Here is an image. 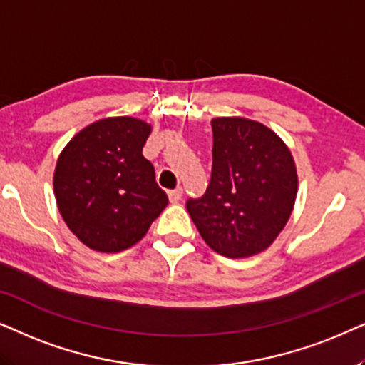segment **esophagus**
I'll return each instance as SVG.
<instances>
[{"label": "esophagus", "mask_w": 365, "mask_h": 365, "mask_svg": "<svg viewBox=\"0 0 365 365\" xmlns=\"http://www.w3.org/2000/svg\"><path fill=\"white\" fill-rule=\"evenodd\" d=\"M182 195H183V190L178 187V188H175V190L168 192V200H170V203H177L182 200Z\"/></svg>", "instance_id": "esophagus-1"}]
</instances>
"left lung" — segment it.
I'll return each instance as SVG.
<instances>
[{"label":"left lung","instance_id":"obj_1","mask_svg":"<svg viewBox=\"0 0 365 365\" xmlns=\"http://www.w3.org/2000/svg\"><path fill=\"white\" fill-rule=\"evenodd\" d=\"M213 165L205 195L187 210L205 244L228 259H245L274 244L287 225L299 177L287 143L244 116L212 121Z\"/></svg>","mask_w":365,"mask_h":365}]
</instances>
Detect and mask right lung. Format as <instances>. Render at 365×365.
<instances>
[{"label":"right lung","mask_w":365,"mask_h":365,"mask_svg":"<svg viewBox=\"0 0 365 365\" xmlns=\"http://www.w3.org/2000/svg\"><path fill=\"white\" fill-rule=\"evenodd\" d=\"M152 125L110 116L85 126L61 150L53 173L56 205L88 249L116 254L147 235L168 205L142 150Z\"/></svg>","instance_id":"add662e5"}]
</instances>
